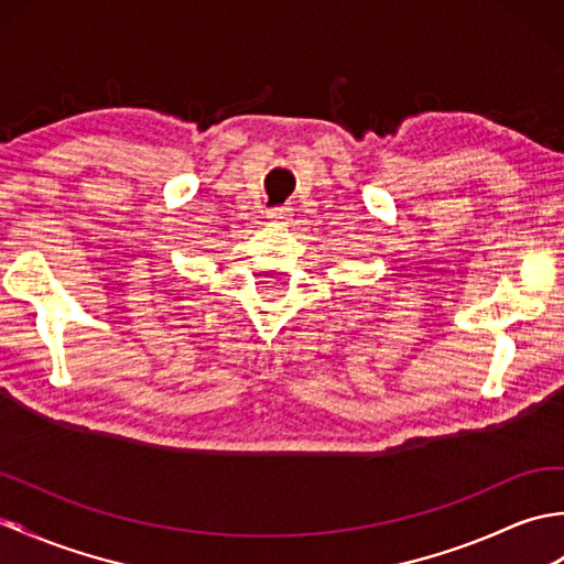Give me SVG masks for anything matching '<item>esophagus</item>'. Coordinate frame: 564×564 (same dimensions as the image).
Here are the masks:
<instances>
[{
    "label": "esophagus",
    "mask_w": 564,
    "mask_h": 564,
    "mask_svg": "<svg viewBox=\"0 0 564 564\" xmlns=\"http://www.w3.org/2000/svg\"><path fill=\"white\" fill-rule=\"evenodd\" d=\"M291 213H293V208L281 206V208H273V210L269 213V218H271L273 223H285V220L291 218Z\"/></svg>",
    "instance_id": "34e87169"
}]
</instances>
